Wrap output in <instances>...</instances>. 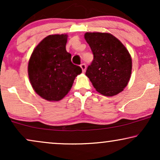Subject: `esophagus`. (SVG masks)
<instances>
[{
    "label": "esophagus",
    "instance_id": "esophagus-1",
    "mask_svg": "<svg viewBox=\"0 0 160 160\" xmlns=\"http://www.w3.org/2000/svg\"><path fill=\"white\" fill-rule=\"evenodd\" d=\"M80 67L82 68V72H86V65L85 63H82L81 65H80Z\"/></svg>",
    "mask_w": 160,
    "mask_h": 160
}]
</instances>
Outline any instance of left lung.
Returning <instances> with one entry per match:
<instances>
[{
	"instance_id": "8db88e82",
	"label": "left lung",
	"mask_w": 160,
	"mask_h": 160,
	"mask_svg": "<svg viewBox=\"0 0 160 160\" xmlns=\"http://www.w3.org/2000/svg\"><path fill=\"white\" fill-rule=\"evenodd\" d=\"M84 37L94 55L86 75L96 90L104 96L119 94L130 80L132 60L128 51L109 33L86 32Z\"/></svg>"
}]
</instances>
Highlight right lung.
I'll return each instance as SVG.
<instances>
[{
	"mask_svg": "<svg viewBox=\"0 0 160 160\" xmlns=\"http://www.w3.org/2000/svg\"><path fill=\"white\" fill-rule=\"evenodd\" d=\"M67 35H51L44 38L32 52L28 74L33 89L48 101H59L69 92L74 79L82 72L71 61L66 52Z\"/></svg>",
	"mask_w": 160,
	"mask_h": 160,
	"instance_id": "obj_1",
	"label": "right lung"
}]
</instances>
